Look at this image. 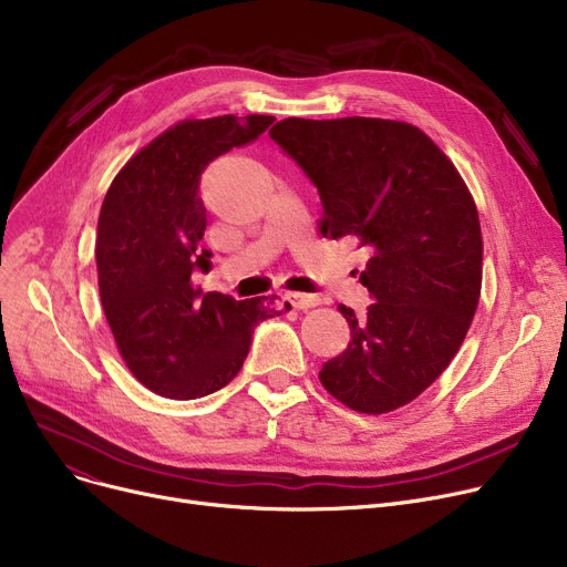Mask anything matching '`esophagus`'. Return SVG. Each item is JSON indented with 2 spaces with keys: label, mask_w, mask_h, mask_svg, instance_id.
I'll return each instance as SVG.
<instances>
[{
  "label": "esophagus",
  "mask_w": 567,
  "mask_h": 567,
  "mask_svg": "<svg viewBox=\"0 0 567 567\" xmlns=\"http://www.w3.org/2000/svg\"><path fill=\"white\" fill-rule=\"evenodd\" d=\"M285 299H287L293 308H299V310H308V308H315V306L321 303L319 296H315V293H301V291H287Z\"/></svg>",
  "instance_id": "1"
}]
</instances>
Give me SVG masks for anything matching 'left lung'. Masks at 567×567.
Instances as JSON below:
<instances>
[{
	"mask_svg": "<svg viewBox=\"0 0 567 567\" xmlns=\"http://www.w3.org/2000/svg\"><path fill=\"white\" fill-rule=\"evenodd\" d=\"M317 186L319 231L368 248L374 303L344 315L351 340L319 381L359 413H389L451 365L483 285L478 208L453 161L406 122L282 118L268 131Z\"/></svg>",
	"mask_w": 567,
	"mask_h": 567,
	"instance_id": "1",
	"label": "left lung"
}]
</instances>
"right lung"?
Returning a JSON list of instances; mask_svg holds the SVG:
<instances>
[{
  "label": "right lung",
  "instance_id": "right-lung-1",
  "mask_svg": "<svg viewBox=\"0 0 567 567\" xmlns=\"http://www.w3.org/2000/svg\"><path fill=\"white\" fill-rule=\"evenodd\" d=\"M271 124L266 114L184 118L142 146L103 199L96 266L105 319L126 368L163 398L223 389L244 368L255 323L287 310L276 296L234 301L193 282L195 268H212V252L199 248L202 172Z\"/></svg>",
  "mask_w": 567,
  "mask_h": 567
}]
</instances>
